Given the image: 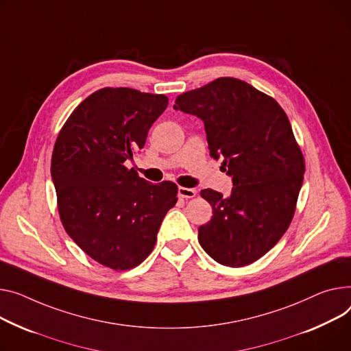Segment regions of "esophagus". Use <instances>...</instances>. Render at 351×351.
<instances>
[{
  "label": "esophagus",
  "instance_id": "obj_1",
  "mask_svg": "<svg viewBox=\"0 0 351 351\" xmlns=\"http://www.w3.org/2000/svg\"><path fill=\"white\" fill-rule=\"evenodd\" d=\"M178 195L183 199H192L196 196V191L191 189V188H183V186H179L178 189Z\"/></svg>",
  "mask_w": 351,
  "mask_h": 351
}]
</instances>
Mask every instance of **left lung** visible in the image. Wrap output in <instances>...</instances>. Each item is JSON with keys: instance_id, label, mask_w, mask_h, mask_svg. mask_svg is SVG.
<instances>
[{"instance_id": "8db88e82", "label": "left lung", "mask_w": 351, "mask_h": 351, "mask_svg": "<svg viewBox=\"0 0 351 351\" xmlns=\"http://www.w3.org/2000/svg\"><path fill=\"white\" fill-rule=\"evenodd\" d=\"M173 108L203 120L210 155L223 158L234 183L227 197L200 192L213 207L212 220L199 227L200 245L221 265L252 264L285 234L305 173L288 115L275 99L234 77L182 93Z\"/></svg>"}]
</instances>
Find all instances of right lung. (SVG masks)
<instances>
[{
	"mask_svg": "<svg viewBox=\"0 0 351 351\" xmlns=\"http://www.w3.org/2000/svg\"><path fill=\"white\" fill-rule=\"evenodd\" d=\"M168 103L165 95L104 87L73 110L56 138L51 172L60 221L70 239L107 268L141 264L178 202L173 182L154 184L124 165L144 148Z\"/></svg>",
	"mask_w": 351,
	"mask_h": 351,
	"instance_id": "1",
	"label": "right lung"
}]
</instances>
